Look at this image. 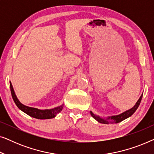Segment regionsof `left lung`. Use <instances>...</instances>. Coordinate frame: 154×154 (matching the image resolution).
I'll return each instance as SVG.
<instances>
[{
	"label": "left lung",
	"instance_id": "left-lung-1",
	"mask_svg": "<svg viewBox=\"0 0 154 154\" xmlns=\"http://www.w3.org/2000/svg\"><path fill=\"white\" fill-rule=\"evenodd\" d=\"M142 96H143V94L142 95L140 96V99H139L137 102L135 104V105L132 107V109H129V110L125 111V112L121 113V114L119 115H117V116H109L108 118H106V119H102V118H101L99 116H97L95 114H94L92 112V111H90V114L92 117L94 118V119L96 120V121H97L98 122H100L101 123H104V124H109V123H120V122L123 121V120H125L126 119H128V118H129L130 116H131L133 114V113L135 112V111L137 109L138 106H140V102H141V100H142Z\"/></svg>",
	"mask_w": 154,
	"mask_h": 154
}]
</instances>
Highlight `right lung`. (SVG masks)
<instances>
[{"label":"right lung","instance_id":"1","mask_svg":"<svg viewBox=\"0 0 154 154\" xmlns=\"http://www.w3.org/2000/svg\"><path fill=\"white\" fill-rule=\"evenodd\" d=\"M10 91H11L12 97L13 99L14 103L17 105L20 110H22L23 112L26 113L27 115L30 116L35 118L37 119H50L52 118L55 117L56 115L60 112L63 109V104L61 106L56 107V108L51 109H45V110H41V109L33 108V107H29L25 105L22 104L20 101L18 100L17 97L15 93H14V89L12 88L11 82L10 83Z\"/></svg>","mask_w":154,"mask_h":154}]
</instances>
